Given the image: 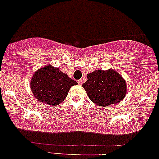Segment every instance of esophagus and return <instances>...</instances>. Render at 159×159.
I'll return each mask as SVG.
<instances>
[{
    "label": "esophagus",
    "mask_w": 159,
    "mask_h": 159,
    "mask_svg": "<svg viewBox=\"0 0 159 159\" xmlns=\"http://www.w3.org/2000/svg\"><path fill=\"white\" fill-rule=\"evenodd\" d=\"M78 84H79V85H82V84H83V80L82 79L78 80Z\"/></svg>",
    "instance_id": "esophagus-1"
}]
</instances>
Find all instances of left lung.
Segmentation results:
<instances>
[{
    "instance_id": "8db88e82",
    "label": "left lung",
    "mask_w": 159,
    "mask_h": 159,
    "mask_svg": "<svg viewBox=\"0 0 159 159\" xmlns=\"http://www.w3.org/2000/svg\"><path fill=\"white\" fill-rule=\"evenodd\" d=\"M82 86L92 102L101 107L116 104L126 94L125 79L111 69L88 73L87 81Z\"/></svg>"
}]
</instances>
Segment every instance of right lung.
Masks as SVG:
<instances>
[{
	"instance_id": "1",
	"label": "right lung",
	"mask_w": 159,
	"mask_h": 159,
	"mask_svg": "<svg viewBox=\"0 0 159 159\" xmlns=\"http://www.w3.org/2000/svg\"><path fill=\"white\" fill-rule=\"evenodd\" d=\"M77 84L58 68L47 65L33 74L30 85L39 102L57 106L65 100L71 86Z\"/></svg>"
}]
</instances>
